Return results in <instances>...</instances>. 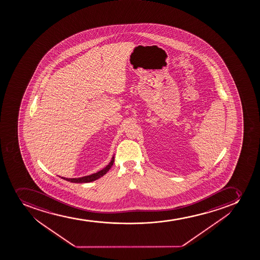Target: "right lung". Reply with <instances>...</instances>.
<instances>
[{
    "label": "right lung",
    "mask_w": 260,
    "mask_h": 260,
    "mask_svg": "<svg viewBox=\"0 0 260 260\" xmlns=\"http://www.w3.org/2000/svg\"><path fill=\"white\" fill-rule=\"evenodd\" d=\"M113 162H114V157H113L111 162L108 164L107 167L104 168L103 170H100L99 172L95 173L93 175H88V176H85V177L81 178H73V179H69V178L62 177L63 180H68L70 182L73 183H88L94 181V180H98L99 178L102 177L103 175H106L108 170H110L111 167L113 166Z\"/></svg>",
    "instance_id": "right-lung-1"
}]
</instances>
